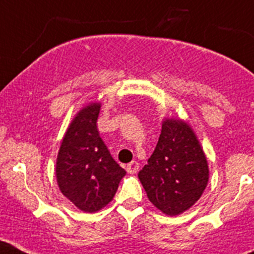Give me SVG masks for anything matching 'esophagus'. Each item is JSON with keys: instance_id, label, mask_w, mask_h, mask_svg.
Listing matches in <instances>:
<instances>
[{"instance_id": "34e87169", "label": "esophagus", "mask_w": 254, "mask_h": 254, "mask_svg": "<svg viewBox=\"0 0 254 254\" xmlns=\"http://www.w3.org/2000/svg\"><path fill=\"white\" fill-rule=\"evenodd\" d=\"M139 163L136 161H131L129 164L127 166V173H130V175H134V173H136L139 171Z\"/></svg>"}]
</instances>
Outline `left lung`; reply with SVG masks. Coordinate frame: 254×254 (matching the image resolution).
Here are the masks:
<instances>
[{"mask_svg":"<svg viewBox=\"0 0 254 254\" xmlns=\"http://www.w3.org/2000/svg\"><path fill=\"white\" fill-rule=\"evenodd\" d=\"M148 198L167 215L186 211L209 180L205 154L195 132L181 120H166L148 164L138 173Z\"/></svg>","mask_w":254,"mask_h":254,"instance_id":"left-lung-1","label":"left lung"}]
</instances>
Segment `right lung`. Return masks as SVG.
Returning a JSON list of instances; mask_svg holds the SVG:
<instances>
[{"mask_svg": "<svg viewBox=\"0 0 254 254\" xmlns=\"http://www.w3.org/2000/svg\"><path fill=\"white\" fill-rule=\"evenodd\" d=\"M100 104L79 111L68 127L57 159L62 193L79 210L95 212L115 196L125 170L119 166L97 130Z\"/></svg>", "mask_w": 254, "mask_h": 254, "instance_id": "right-lung-1", "label": "right lung"}]
</instances>
